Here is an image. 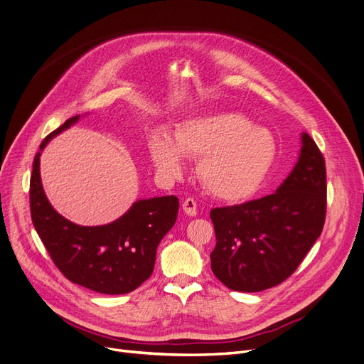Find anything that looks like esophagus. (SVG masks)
Returning a JSON list of instances; mask_svg holds the SVG:
<instances>
[{
	"label": "esophagus",
	"instance_id": "34e87169",
	"mask_svg": "<svg viewBox=\"0 0 364 364\" xmlns=\"http://www.w3.org/2000/svg\"><path fill=\"white\" fill-rule=\"evenodd\" d=\"M181 207H183V211H184L187 215L195 217V215L198 214V210H196V200H195L193 198H187V199H184Z\"/></svg>",
	"mask_w": 364,
	"mask_h": 364
}]
</instances>
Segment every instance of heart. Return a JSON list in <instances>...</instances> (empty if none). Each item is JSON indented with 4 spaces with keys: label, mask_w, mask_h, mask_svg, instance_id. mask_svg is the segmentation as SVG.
Wrapping results in <instances>:
<instances>
[{
    "label": "heart",
    "mask_w": 364,
    "mask_h": 364,
    "mask_svg": "<svg viewBox=\"0 0 364 364\" xmlns=\"http://www.w3.org/2000/svg\"><path fill=\"white\" fill-rule=\"evenodd\" d=\"M149 153L157 172L177 180L187 159H199L198 177L207 191L221 200H242L255 195L275 161L274 135L238 113L198 116L181 123L173 141L154 134Z\"/></svg>",
    "instance_id": "heart-1"
}]
</instances>
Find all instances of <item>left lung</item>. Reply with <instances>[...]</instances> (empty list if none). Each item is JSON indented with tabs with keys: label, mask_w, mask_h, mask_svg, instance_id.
Returning a JSON list of instances; mask_svg holds the SVG:
<instances>
[{
	"label": "left lung",
	"mask_w": 364,
	"mask_h": 364,
	"mask_svg": "<svg viewBox=\"0 0 364 364\" xmlns=\"http://www.w3.org/2000/svg\"><path fill=\"white\" fill-rule=\"evenodd\" d=\"M299 159L277 192L211 210L214 275L230 290L255 293L278 286L304 260L326 220V164L302 132Z\"/></svg>",
	"instance_id": "left-lung-1"
}]
</instances>
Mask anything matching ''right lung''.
Returning a JSON list of instances; mask_svg holds the SVG:
<instances>
[{"instance_id": "add662e5", "label": "right lung", "mask_w": 364, "mask_h": 364, "mask_svg": "<svg viewBox=\"0 0 364 364\" xmlns=\"http://www.w3.org/2000/svg\"><path fill=\"white\" fill-rule=\"evenodd\" d=\"M80 116L47 135L36 154L29 184L31 217L58 269L71 282L102 294H124L153 272L156 250L176 225L177 196L139 199L122 217L102 226H80L62 217L47 199L40 177V156L47 143Z\"/></svg>"}]
</instances>
